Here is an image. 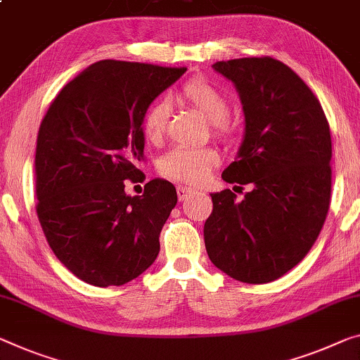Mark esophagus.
<instances>
[{
    "label": "esophagus",
    "instance_id": "1",
    "mask_svg": "<svg viewBox=\"0 0 360 360\" xmlns=\"http://www.w3.org/2000/svg\"><path fill=\"white\" fill-rule=\"evenodd\" d=\"M195 190H191V188H186V186H179L176 188V196H179L180 201H185L190 196L195 195Z\"/></svg>",
    "mask_w": 360,
    "mask_h": 360
}]
</instances>
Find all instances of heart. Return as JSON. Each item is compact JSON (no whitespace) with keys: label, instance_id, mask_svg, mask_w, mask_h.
Instances as JSON below:
<instances>
[{"label":"heart","instance_id":"heart-1","mask_svg":"<svg viewBox=\"0 0 360 360\" xmlns=\"http://www.w3.org/2000/svg\"><path fill=\"white\" fill-rule=\"evenodd\" d=\"M181 98L196 108L209 122L214 124L215 134L226 136L230 134V127L225 119L230 114L229 99L209 80L195 79L190 80L181 88ZM169 103H154L145 112L143 117V134L151 143L161 140L169 120ZM219 164V154L211 148H174L158 161V172L164 179H169L176 184L195 185L204 180L209 170Z\"/></svg>","mask_w":360,"mask_h":360}]
</instances>
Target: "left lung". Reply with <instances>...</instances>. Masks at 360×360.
Wrapping results in <instances>:
<instances>
[{
	"instance_id": "left-lung-1",
	"label": "left lung",
	"mask_w": 360,
	"mask_h": 360,
	"mask_svg": "<svg viewBox=\"0 0 360 360\" xmlns=\"http://www.w3.org/2000/svg\"><path fill=\"white\" fill-rule=\"evenodd\" d=\"M245 112V136L226 184L251 185L243 201L214 193L204 243L215 267L243 283L280 278L311 251L330 209L331 136L320 101L274 58L219 60Z\"/></svg>"
}]
</instances>
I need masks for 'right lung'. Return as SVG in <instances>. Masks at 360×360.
I'll return each mask as SVG.
<instances>
[{
    "instance_id": "right-lung-1",
    "label": "right lung",
    "mask_w": 360,
    "mask_h": 360,
    "mask_svg": "<svg viewBox=\"0 0 360 360\" xmlns=\"http://www.w3.org/2000/svg\"><path fill=\"white\" fill-rule=\"evenodd\" d=\"M186 68L99 60L70 80L41 120L35 153L37 214L56 257L93 286H120L156 261L175 186L154 179L141 196V124Z\"/></svg>"
}]
</instances>
